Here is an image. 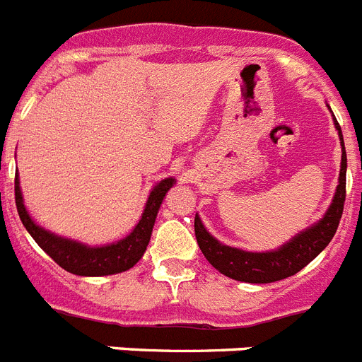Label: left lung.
<instances>
[{"mask_svg":"<svg viewBox=\"0 0 362 362\" xmlns=\"http://www.w3.org/2000/svg\"><path fill=\"white\" fill-rule=\"evenodd\" d=\"M334 124L335 130L339 132L341 150H343L339 185L335 188L334 199L317 223H313L306 230L296 233L290 241L281 245L279 248L270 252H248L235 248V246L223 245L204 228L203 221L196 214L194 228H196L197 245H199L204 257L209 259V263L216 270H219L223 276L243 281V283H276V281L286 279V277L303 270L328 246V243L337 232L339 221L343 216L344 197H346V150H344L343 132H341V127H339L335 117Z\"/></svg>","mask_w":362,"mask_h":362,"instance_id":"obj_1","label":"left lung"}]
</instances>
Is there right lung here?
Returning <instances> with one entry per match:
<instances>
[{
	"instance_id": "add662e5",
	"label": "right lung",
	"mask_w": 362,
	"mask_h": 362,
	"mask_svg": "<svg viewBox=\"0 0 362 362\" xmlns=\"http://www.w3.org/2000/svg\"><path fill=\"white\" fill-rule=\"evenodd\" d=\"M174 185V177H166L156 183V187L150 190L141 219L134 226L132 232L127 238L119 239V241L101 246H90L85 245V243L74 241V239L62 238V235H57V233L45 230L43 226L37 225L28 214L27 206H25L23 194H21V187H19V175H16L14 192L16 206H18L19 219H21L23 226L30 233L32 239L59 267L65 268L70 274H76V276L101 277L130 270L143 257L146 246H148L153 223H156V217H158L159 209H161L163 199H165L166 192L170 190Z\"/></svg>"
}]
</instances>
